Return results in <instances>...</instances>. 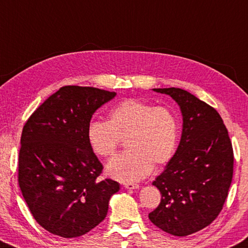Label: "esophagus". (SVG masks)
<instances>
[{
  "label": "esophagus",
  "mask_w": 248,
  "mask_h": 248,
  "mask_svg": "<svg viewBox=\"0 0 248 248\" xmlns=\"http://www.w3.org/2000/svg\"><path fill=\"white\" fill-rule=\"evenodd\" d=\"M124 187L125 188H129V190H134V188H139L140 186L137 183H131V182H128V183H124Z\"/></svg>",
  "instance_id": "1"
}]
</instances>
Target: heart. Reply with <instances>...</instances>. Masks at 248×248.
Here are the masks:
<instances>
[{
	"instance_id": "b5f03b06",
	"label": "heart",
	"mask_w": 248,
	"mask_h": 248,
	"mask_svg": "<svg viewBox=\"0 0 248 248\" xmlns=\"http://www.w3.org/2000/svg\"><path fill=\"white\" fill-rule=\"evenodd\" d=\"M88 142L101 157L116 153L121 139L128 151L107 164V173L119 181L134 182L147 177L153 166L172 158L179 141V123L168 107L129 98L116 105L108 121L93 120L88 125Z\"/></svg>"
}]
</instances>
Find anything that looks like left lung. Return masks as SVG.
<instances>
[{
  "instance_id": "left-lung-1",
  "label": "left lung",
  "mask_w": 248,
  "mask_h": 248,
  "mask_svg": "<svg viewBox=\"0 0 248 248\" xmlns=\"http://www.w3.org/2000/svg\"><path fill=\"white\" fill-rule=\"evenodd\" d=\"M170 95L183 116L181 141L164 172L153 182L160 191L151 221L186 236L214 221L222 210L233 177V148L219 112L186 90L154 89Z\"/></svg>"
}]
</instances>
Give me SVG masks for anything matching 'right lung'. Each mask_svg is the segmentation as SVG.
I'll list each match as a JSON object with an SVG mask.
<instances>
[{"mask_svg":"<svg viewBox=\"0 0 248 248\" xmlns=\"http://www.w3.org/2000/svg\"><path fill=\"white\" fill-rule=\"evenodd\" d=\"M106 90L65 85L46 98L22 128L18 184L40 226L71 238L105 219L119 183L101 179L103 165L87 137L92 115L115 97Z\"/></svg>","mask_w":248,"mask_h":248,"instance_id":"right-lung-1","label":"right lung"}]
</instances>
